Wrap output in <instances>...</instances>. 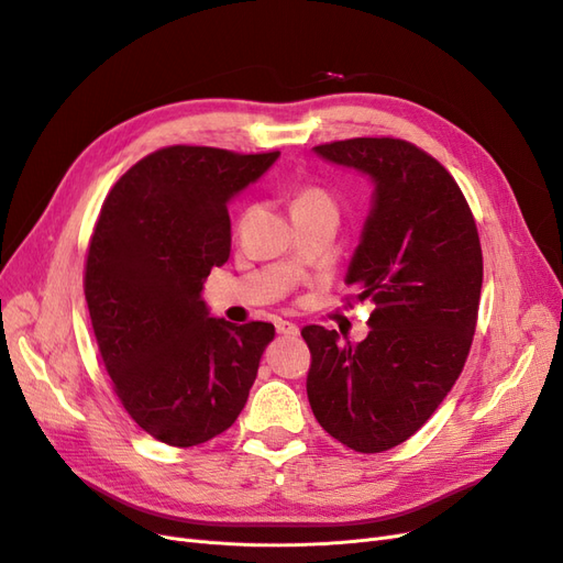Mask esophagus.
<instances>
[{
  "mask_svg": "<svg viewBox=\"0 0 563 563\" xmlns=\"http://www.w3.org/2000/svg\"><path fill=\"white\" fill-rule=\"evenodd\" d=\"M277 333H282V335H286V338H298V327L296 323H291V321H277Z\"/></svg>",
  "mask_w": 563,
  "mask_h": 563,
  "instance_id": "obj_1",
  "label": "esophagus"
}]
</instances>
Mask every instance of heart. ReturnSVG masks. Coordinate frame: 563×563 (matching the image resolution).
<instances>
[{
	"label": "heart",
	"mask_w": 563,
	"mask_h": 563,
	"mask_svg": "<svg viewBox=\"0 0 563 563\" xmlns=\"http://www.w3.org/2000/svg\"><path fill=\"white\" fill-rule=\"evenodd\" d=\"M291 213L305 216L317 211H335V199L329 190H323L321 185H300L291 195Z\"/></svg>",
	"instance_id": "heart-1"
}]
</instances>
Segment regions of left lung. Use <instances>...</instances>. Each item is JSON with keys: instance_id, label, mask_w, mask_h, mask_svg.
Instances as JSON below:
<instances>
[{"instance_id": "left-lung-1", "label": "left lung", "mask_w": 563, "mask_h": 563, "mask_svg": "<svg viewBox=\"0 0 563 563\" xmlns=\"http://www.w3.org/2000/svg\"><path fill=\"white\" fill-rule=\"evenodd\" d=\"M323 159L360 168L376 201L356 249L345 300H371L368 335L305 327L308 399L340 444L383 453L413 437L451 391L479 317L484 258L470 203L453 176L418 145L380 135L317 145Z\"/></svg>"}]
</instances>
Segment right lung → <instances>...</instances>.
Instances as JSON below:
<instances>
[{"mask_svg":"<svg viewBox=\"0 0 563 563\" xmlns=\"http://www.w3.org/2000/svg\"><path fill=\"white\" fill-rule=\"evenodd\" d=\"M277 157L168 145L100 207L84 265L93 335L117 399L162 444L190 449L232 428L275 338L267 321L209 317L199 294L230 258V197Z\"/></svg>","mask_w":563,"mask_h":563,"instance_id":"right-lung-1","label":"right lung"}]
</instances>
